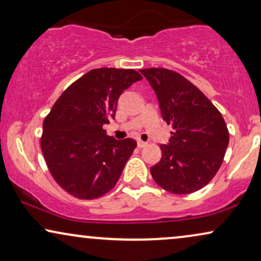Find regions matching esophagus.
Masks as SVG:
<instances>
[{"instance_id": "1", "label": "esophagus", "mask_w": 261, "mask_h": 261, "mask_svg": "<svg viewBox=\"0 0 261 261\" xmlns=\"http://www.w3.org/2000/svg\"><path fill=\"white\" fill-rule=\"evenodd\" d=\"M146 145H147V142H145V141H141V140H139V141H138V147H139V148H142V147H145Z\"/></svg>"}]
</instances>
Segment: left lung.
Returning a JSON list of instances; mask_svg holds the SVG:
<instances>
[{"label": "left lung", "instance_id": "8db88e82", "mask_svg": "<svg viewBox=\"0 0 261 261\" xmlns=\"http://www.w3.org/2000/svg\"><path fill=\"white\" fill-rule=\"evenodd\" d=\"M149 82L164 121L172 124L169 144L160 145L162 159L151 167L164 190L187 195L205 187L223 162L229 133L222 115L191 82L163 67L140 70Z\"/></svg>", "mask_w": 261, "mask_h": 261}]
</instances>
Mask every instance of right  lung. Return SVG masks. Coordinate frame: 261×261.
Segmentation results:
<instances>
[{"label":"right lung","mask_w":261,"mask_h":261,"mask_svg":"<svg viewBox=\"0 0 261 261\" xmlns=\"http://www.w3.org/2000/svg\"><path fill=\"white\" fill-rule=\"evenodd\" d=\"M142 76L132 69H94L60 95L42 123L41 151L55 180L80 199L112 190L137 147L108 137L103 124L115 117L121 94Z\"/></svg>","instance_id":"right-lung-1"}]
</instances>
